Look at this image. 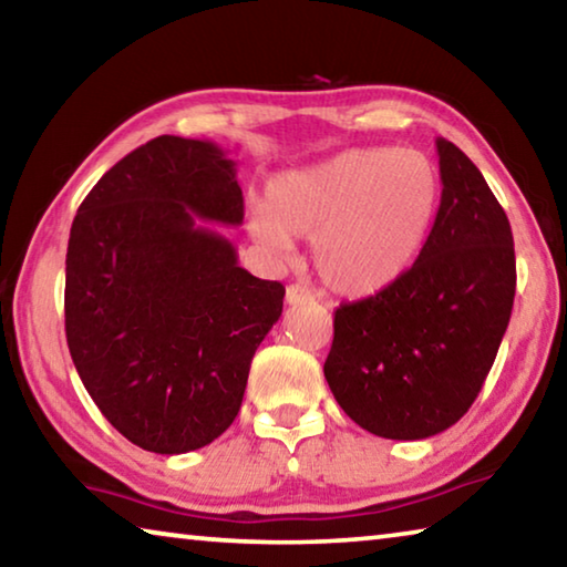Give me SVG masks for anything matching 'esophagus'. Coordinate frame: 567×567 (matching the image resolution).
<instances>
[{
  "label": "esophagus",
  "mask_w": 567,
  "mask_h": 567,
  "mask_svg": "<svg viewBox=\"0 0 567 567\" xmlns=\"http://www.w3.org/2000/svg\"><path fill=\"white\" fill-rule=\"evenodd\" d=\"M312 300H315L312 292L307 290V287H302V285H290V287H287V292H285V302L292 305V307L307 305V302H312Z\"/></svg>",
  "instance_id": "esophagus-1"
}]
</instances>
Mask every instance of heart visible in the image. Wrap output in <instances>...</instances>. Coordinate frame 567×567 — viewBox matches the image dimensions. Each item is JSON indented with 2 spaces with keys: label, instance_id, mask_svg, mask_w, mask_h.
Instances as JSON below:
<instances>
[{
  "label": "heart",
  "instance_id": "b5f03b06",
  "mask_svg": "<svg viewBox=\"0 0 567 567\" xmlns=\"http://www.w3.org/2000/svg\"><path fill=\"white\" fill-rule=\"evenodd\" d=\"M440 172L417 150L360 147L267 182V207L249 213V235L270 252L312 239L320 280L344 297L395 285L427 243L440 207Z\"/></svg>",
  "mask_w": 567,
  "mask_h": 567
}]
</instances>
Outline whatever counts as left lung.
Instances as JSON below:
<instances>
[{
  "instance_id": "8db88e82",
  "label": "left lung",
  "mask_w": 567,
  "mask_h": 567,
  "mask_svg": "<svg viewBox=\"0 0 567 567\" xmlns=\"http://www.w3.org/2000/svg\"><path fill=\"white\" fill-rule=\"evenodd\" d=\"M443 195L415 265L340 305L324 380L372 435L425 440L465 415L491 372L515 297L505 209L453 142L437 137Z\"/></svg>"
}]
</instances>
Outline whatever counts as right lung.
<instances>
[{
  "label": "right lung",
  "instance_id": "1",
  "mask_svg": "<svg viewBox=\"0 0 567 567\" xmlns=\"http://www.w3.org/2000/svg\"><path fill=\"white\" fill-rule=\"evenodd\" d=\"M235 162L162 134L92 187L66 247L64 330L94 405L142 450L179 455L233 425L285 287L237 265Z\"/></svg>",
  "mask_w": 567,
  "mask_h": 567
}]
</instances>
